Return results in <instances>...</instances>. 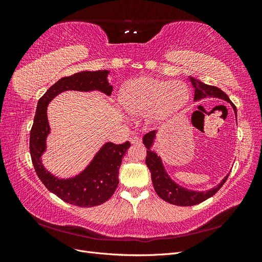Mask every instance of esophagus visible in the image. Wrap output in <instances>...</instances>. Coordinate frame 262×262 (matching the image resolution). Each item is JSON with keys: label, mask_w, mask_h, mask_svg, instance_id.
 <instances>
[{"label": "esophagus", "mask_w": 262, "mask_h": 262, "mask_svg": "<svg viewBox=\"0 0 262 262\" xmlns=\"http://www.w3.org/2000/svg\"><path fill=\"white\" fill-rule=\"evenodd\" d=\"M130 142H131L132 145H142V140L140 138H138V137L132 138L130 140Z\"/></svg>", "instance_id": "34e87169"}]
</instances>
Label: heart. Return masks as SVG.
Masks as SVG:
<instances>
[{
    "label": "heart",
    "mask_w": 262,
    "mask_h": 262,
    "mask_svg": "<svg viewBox=\"0 0 262 262\" xmlns=\"http://www.w3.org/2000/svg\"><path fill=\"white\" fill-rule=\"evenodd\" d=\"M121 104L133 116H145L150 125L167 120L186 106L189 90L181 82H166L153 77H139L121 92Z\"/></svg>",
    "instance_id": "obj_1"
}]
</instances>
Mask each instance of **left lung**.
Returning a JSON list of instances; mask_svg holds the SVG:
<instances>
[{
  "mask_svg": "<svg viewBox=\"0 0 262 262\" xmlns=\"http://www.w3.org/2000/svg\"><path fill=\"white\" fill-rule=\"evenodd\" d=\"M188 80L192 84L194 89V101H199L204 98H220L222 100H224L228 102V104H231V106L233 107L237 121L236 107L234 106V104H232L231 99L228 98V96L223 91L217 89L216 86H211L198 81L196 78L192 76H188ZM156 136L157 131H152L145 134L143 137V143L147 148L146 166L150 171V177H152L154 189L157 195L162 198L164 201L170 204L180 205V207H190V205L199 204L209 199L213 194H215L220 190V188L224 185V182L226 181L229 173H227L215 187H213L209 190H202V191H196V190H191L178 185L177 182H175L170 178L168 172L166 171L162 157L153 149Z\"/></svg>",
  "mask_w": 262,
  "mask_h": 262,
  "instance_id": "left-lung-1",
  "label": "left lung"
}]
</instances>
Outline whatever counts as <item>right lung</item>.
Here are the masks:
<instances>
[{
  "label": "right lung",
  "mask_w": 262,
  "mask_h": 262,
  "mask_svg": "<svg viewBox=\"0 0 262 262\" xmlns=\"http://www.w3.org/2000/svg\"><path fill=\"white\" fill-rule=\"evenodd\" d=\"M109 73L108 70L81 71L60 78L38 100L34 124L30 131L29 149L39 179L60 199L82 208L99 205L114 194L119 184V168L131 144L129 141L119 145L106 142L81 172L73 177L59 178L47 170L42 164V155L47 150V138L51 131L47 109L55 96L67 91H98L110 96L113 85L108 82Z\"/></svg>",
  "instance_id": "obj_1"
}]
</instances>
